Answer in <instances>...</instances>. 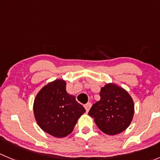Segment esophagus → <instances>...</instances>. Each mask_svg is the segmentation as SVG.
Instances as JSON below:
<instances>
[{
	"instance_id": "1",
	"label": "esophagus",
	"mask_w": 160,
	"mask_h": 160,
	"mask_svg": "<svg viewBox=\"0 0 160 160\" xmlns=\"http://www.w3.org/2000/svg\"><path fill=\"white\" fill-rule=\"evenodd\" d=\"M91 106H92V104H91V103H88V104H86L84 105V108H85V109H86V111H87V112H88V111H89V110L90 109V108H91Z\"/></svg>"
}]
</instances>
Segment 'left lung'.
<instances>
[{
	"mask_svg": "<svg viewBox=\"0 0 160 160\" xmlns=\"http://www.w3.org/2000/svg\"><path fill=\"white\" fill-rule=\"evenodd\" d=\"M101 100L89 111L95 124L107 135H117L129 126L134 115V102L128 92L108 83L101 88Z\"/></svg>",
	"mask_w": 160,
	"mask_h": 160,
	"instance_id": "obj_1",
	"label": "left lung"
}]
</instances>
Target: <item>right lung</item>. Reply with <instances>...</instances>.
Here are the masks:
<instances>
[{
    "label": "right lung",
    "mask_w": 160,
    "mask_h": 160,
    "mask_svg": "<svg viewBox=\"0 0 160 160\" xmlns=\"http://www.w3.org/2000/svg\"><path fill=\"white\" fill-rule=\"evenodd\" d=\"M66 82L56 80L42 88L34 101L37 123L46 133L57 138L70 135L85 108L67 93Z\"/></svg>",
    "instance_id": "right-lung-1"
}]
</instances>
